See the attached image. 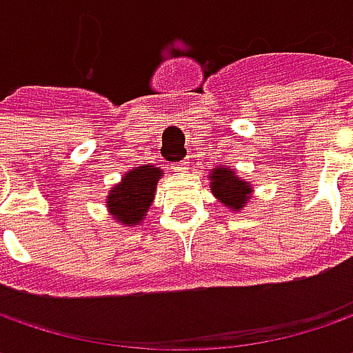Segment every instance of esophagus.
Segmentation results:
<instances>
[{
    "label": "esophagus",
    "mask_w": 353,
    "mask_h": 353,
    "mask_svg": "<svg viewBox=\"0 0 353 353\" xmlns=\"http://www.w3.org/2000/svg\"><path fill=\"white\" fill-rule=\"evenodd\" d=\"M188 169V161L184 159V161H181V163H176V167H174V170L176 172H184V170Z\"/></svg>",
    "instance_id": "34e87169"
}]
</instances>
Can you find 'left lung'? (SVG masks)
Instances as JSON below:
<instances>
[{
    "mask_svg": "<svg viewBox=\"0 0 353 353\" xmlns=\"http://www.w3.org/2000/svg\"><path fill=\"white\" fill-rule=\"evenodd\" d=\"M210 190L214 196L218 198L225 208L239 212L245 208V204L250 202L251 184L248 181H241L236 174V170L230 167H216L210 172Z\"/></svg>",
    "mask_w": 353,
    "mask_h": 353,
    "instance_id": "obj_1",
    "label": "left lung"
}]
</instances>
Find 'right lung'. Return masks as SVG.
Returning <instances> with one entry per match:
<instances>
[{
  "mask_svg": "<svg viewBox=\"0 0 353 353\" xmlns=\"http://www.w3.org/2000/svg\"><path fill=\"white\" fill-rule=\"evenodd\" d=\"M163 174L165 172L153 165H141L125 172L121 183L116 184L105 198V206L114 220L121 225L141 224L155 198L157 183Z\"/></svg>",
  "mask_w": 353,
  "mask_h": 353,
  "instance_id": "add662e5",
  "label": "right lung"
}]
</instances>
